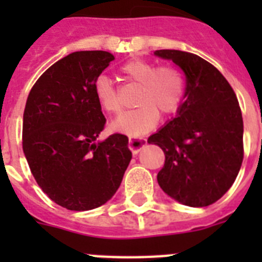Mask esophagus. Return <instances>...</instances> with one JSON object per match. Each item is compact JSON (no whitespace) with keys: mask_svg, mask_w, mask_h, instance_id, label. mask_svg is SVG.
Instances as JSON below:
<instances>
[{"mask_svg":"<svg viewBox=\"0 0 262 262\" xmlns=\"http://www.w3.org/2000/svg\"><path fill=\"white\" fill-rule=\"evenodd\" d=\"M145 143H147V140L144 138H134V136H131L128 139V148L133 154H138L144 147Z\"/></svg>","mask_w":262,"mask_h":262,"instance_id":"esophagus-1","label":"esophagus"}]
</instances>
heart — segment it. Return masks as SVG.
Instances as JSON below:
<instances>
[{"instance_id":"1","label":"heart","mask_w":262,"mask_h":262,"mask_svg":"<svg viewBox=\"0 0 262 262\" xmlns=\"http://www.w3.org/2000/svg\"><path fill=\"white\" fill-rule=\"evenodd\" d=\"M120 76L140 86L136 96V110L126 113L113 122V129L129 136H139L151 131L159 118L172 117L181 108L186 92L182 72L173 66H157L155 62L133 59L119 68ZM94 96L103 111L119 115L123 110L119 93L107 77H98L94 82Z\"/></svg>"}]
</instances>
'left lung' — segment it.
I'll return each instance as SVG.
<instances>
[{
  "label": "left lung",
  "mask_w": 262,
  "mask_h": 262,
  "mask_svg": "<svg viewBox=\"0 0 262 262\" xmlns=\"http://www.w3.org/2000/svg\"><path fill=\"white\" fill-rule=\"evenodd\" d=\"M186 76L177 117L148 138L165 155L160 187L191 207L212 205L235 182L244 157L243 117L230 82L205 59L190 52L159 50Z\"/></svg>",
  "instance_id": "8db88e82"
}]
</instances>
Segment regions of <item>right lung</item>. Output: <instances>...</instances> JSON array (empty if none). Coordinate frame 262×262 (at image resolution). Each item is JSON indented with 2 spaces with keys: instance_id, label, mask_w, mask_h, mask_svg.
Instances as JSON below:
<instances>
[{
  "instance_id": "add662e5",
  "label": "right lung",
  "mask_w": 262,
  "mask_h": 262,
  "mask_svg": "<svg viewBox=\"0 0 262 262\" xmlns=\"http://www.w3.org/2000/svg\"><path fill=\"white\" fill-rule=\"evenodd\" d=\"M111 60L106 51L69 53L36 80L27 97L22 145L30 170L51 201L72 211L107 202L133 157L126 135L96 143L106 118L94 82Z\"/></svg>"
}]
</instances>
